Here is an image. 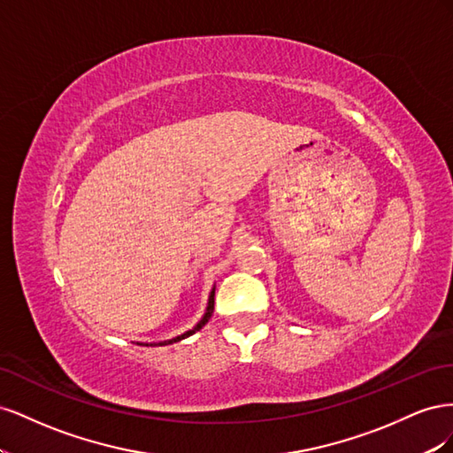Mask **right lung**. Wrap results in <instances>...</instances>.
<instances>
[{
	"label": "right lung",
	"instance_id": "1",
	"mask_svg": "<svg viewBox=\"0 0 453 453\" xmlns=\"http://www.w3.org/2000/svg\"><path fill=\"white\" fill-rule=\"evenodd\" d=\"M213 304H215V287H213L211 293H210V298H208V308H205L203 318L196 323V326H195V328H190V331L183 333L181 336H175V338H172V340H164V342H158V344H145V346H168V344H173V342H180V340H183V338H187V336H190V334H195L196 331H200V328H202L205 323L210 321L211 313H213Z\"/></svg>",
	"mask_w": 453,
	"mask_h": 453
}]
</instances>
